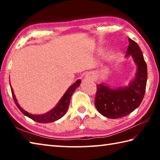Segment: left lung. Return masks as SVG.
<instances>
[{"mask_svg": "<svg viewBox=\"0 0 160 160\" xmlns=\"http://www.w3.org/2000/svg\"><path fill=\"white\" fill-rule=\"evenodd\" d=\"M128 41L126 56L131 55L137 65L135 79L124 88L112 89L103 84L97 85L94 99L96 109L102 115L109 118H119L128 115L139 107L145 95L147 65L139 46L130 38Z\"/></svg>", "mask_w": 160, "mask_h": 160, "instance_id": "obj_1", "label": "left lung"}]
</instances>
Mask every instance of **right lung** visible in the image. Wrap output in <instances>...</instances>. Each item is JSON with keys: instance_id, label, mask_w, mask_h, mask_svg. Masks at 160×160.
I'll return each mask as SVG.
<instances>
[{"instance_id": "add662e5", "label": "right lung", "mask_w": 160, "mask_h": 160, "mask_svg": "<svg viewBox=\"0 0 160 160\" xmlns=\"http://www.w3.org/2000/svg\"><path fill=\"white\" fill-rule=\"evenodd\" d=\"M80 82L81 80H78L74 84H72V85L68 89V90L66 92V93L63 94V96L61 97V100L58 102L57 105H56L53 109H51L50 112L44 113V114L41 115L31 114V113L27 112L26 111L22 109L20 107V105L18 104L17 100H16L15 96L12 89V87H10V88H11L12 95L13 97V99H14V101L15 102V104L17 105L18 109L20 110V112L22 113L24 115L27 116L28 117L30 118L32 120L37 121L38 123H47L57 121L59 118H62L65 114H66L67 110L68 109L70 100V98H71V96L72 95V94H73L74 91L76 90V88L79 87Z\"/></svg>"}]
</instances>
